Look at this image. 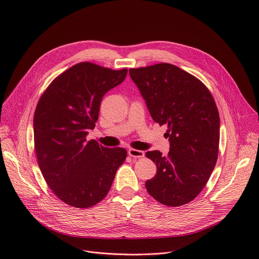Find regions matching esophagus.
I'll return each mask as SVG.
<instances>
[{"mask_svg": "<svg viewBox=\"0 0 259 259\" xmlns=\"http://www.w3.org/2000/svg\"><path fill=\"white\" fill-rule=\"evenodd\" d=\"M128 154L132 158H143V157H145V153L143 151L135 150V149H129Z\"/></svg>", "mask_w": 259, "mask_h": 259, "instance_id": "34e87169", "label": "esophagus"}]
</instances>
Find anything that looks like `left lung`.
Segmentation results:
<instances>
[{
	"mask_svg": "<svg viewBox=\"0 0 259 259\" xmlns=\"http://www.w3.org/2000/svg\"><path fill=\"white\" fill-rule=\"evenodd\" d=\"M153 120L166 125L170 149L167 156L150 151L157 166L146 182L149 194L168 206L192 201L213 171L219 151L220 117L208 89L181 68L160 63L129 69Z\"/></svg>",
	"mask_w": 259,
	"mask_h": 259,
	"instance_id": "obj_1",
	"label": "left lung"
}]
</instances>
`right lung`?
Listing matches in <instances>:
<instances>
[{"mask_svg": "<svg viewBox=\"0 0 259 259\" xmlns=\"http://www.w3.org/2000/svg\"><path fill=\"white\" fill-rule=\"evenodd\" d=\"M128 70L78 63L55 78L34 114L38 165L52 191L65 203L90 207L108 193L127 157L123 148H104L87 140L95 128L105 94L126 78Z\"/></svg>", "mask_w": 259, "mask_h": 259, "instance_id": "obj_1", "label": "right lung"}]
</instances>
